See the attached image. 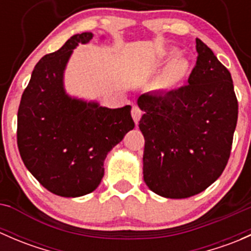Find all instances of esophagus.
<instances>
[{
	"mask_svg": "<svg viewBox=\"0 0 251 251\" xmlns=\"http://www.w3.org/2000/svg\"><path fill=\"white\" fill-rule=\"evenodd\" d=\"M131 115H132V119L136 123V125H138V121H140L142 116V110L137 107V105H133L132 107V109H131Z\"/></svg>",
	"mask_w": 251,
	"mask_h": 251,
	"instance_id": "1",
	"label": "esophagus"
}]
</instances>
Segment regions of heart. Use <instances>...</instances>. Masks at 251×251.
Wrapping results in <instances>:
<instances>
[{
  "instance_id": "1",
  "label": "heart",
  "mask_w": 251,
  "mask_h": 251,
  "mask_svg": "<svg viewBox=\"0 0 251 251\" xmlns=\"http://www.w3.org/2000/svg\"><path fill=\"white\" fill-rule=\"evenodd\" d=\"M187 70V63L182 59H176L169 65L168 70L164 74V83L165 85H171V83L176 82L179 78L186 74Z\"/></svg>"
}]
</instances>
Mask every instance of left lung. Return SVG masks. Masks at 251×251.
I'll return each instance as SVG.
<instances>
[{"instance_id":"1","label":"left lung","mask_w":251,"mask_h":251,"mask_svg":"<svg viewBox=\"0 0 251 251\" xmlns=\"http://www.w3.org/2000/svg\"><path fill=\"white\" fill-rule=\"evenodd\" d=\"M188 83L138 98L144 111L143 178L154 193L182 199L205 191L224 173L237 126L238 100L231 73L197 39Z\"/></svg>"}]
</instances>
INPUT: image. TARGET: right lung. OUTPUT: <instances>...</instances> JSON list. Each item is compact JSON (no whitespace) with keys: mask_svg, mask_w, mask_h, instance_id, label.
Instances as JSON below:
<instances>
[{"mask_svg":"<svg viewBox=\"0 0 251 251\" xmlns=\"http://www.w3.org/2000/svg\"><path fill=\"white\" fill-rule=\"evenodd\" d=\"M70 37L35 65L18 109L17 143L23 163L53 194L81 197L100 186L103 163L114 146L135 127L131 107H100L70 98L63 73L73 50L92 39Z\"/></svg>","mask_w":251,"mask_h":251,"instance_id":"add662e5","label":"right lung"}]
</instances>
